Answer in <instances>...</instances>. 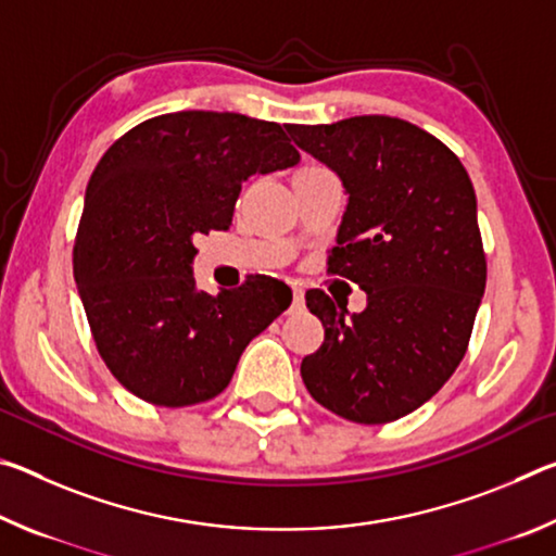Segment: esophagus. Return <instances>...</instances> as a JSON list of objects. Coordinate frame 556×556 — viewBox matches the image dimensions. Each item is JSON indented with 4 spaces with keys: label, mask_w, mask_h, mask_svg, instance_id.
<instances>
[{
    "label": "esophagus",
    "mask_w": 556,
    "mask_h": 556,
    "mask_svg": "<svg viewBox=\"0 0 556 556\" xmlns=\"http://www.w3.org/2000/svg\"><path fill=\"white\" fill-rule=\"evenodd\" d=\"M304 308V291L294 289V299H291V312H301Z\"/></svg>",
    "instance_id": "obj_1"
}]
</instances>
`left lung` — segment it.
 I'll use <instances>...</instances> for the list:
<instances>
[{"instance_id":"8db88e82","label":"left lung","mask_w":556,"mask_h":556,"mask_svg":"<svg viewBox=\"0 0 556 556\" xmlns=\"http://www.w3.org/2000/svg\"><path fill=\"white\" fill-rule=\"evenodd\" d=\"M287 131L341 178L348 205L328 269L368 294L351 314L306 291L326 336L301 378L338 417L394 421L434 397L466 355L485 291L473 184L448 147L397 117Z\"/></svg>"}]
</instances>
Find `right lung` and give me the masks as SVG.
Listing matches in <instances>:
<instances>
[{"instance_id":"add662e5","label":"right lung","mask_w":556,"mask_h":556,"mask_svg":"<svg viewBox=\"0 0 556 556\" xmlns=\"http://www.w3.org/2000/svg\"><path fill=\"white\" fill-rule=\"evenodd\" d=\"M299 164L277 122L238 112H168L129 129L86 188L73 275L102 361L159 407L220 394L252 338L291 304V289L252 277L195 287V235L228 230L242 184Z\"/></svg>"}]
</instances>
